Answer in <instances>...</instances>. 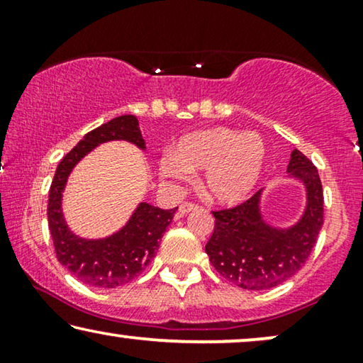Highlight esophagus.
<instances>
[{
    "mask_svg": "<svg viewBox=\"0 0 363 363\" xmlns=\"http://www.w3.org/2000/svg\"><path fill=\"white\" fill-rule=\"evenodd\" d=\"M193 210H198V205H195V203H183V205H180V210H178V216H185L186 213H190Z\"/></svg>",
    "mask_w": 363,
    "mask_h": 363,
    "instance_id": "obj_1",
    "label": "esophagus"
}]
</instances>
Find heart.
<instances>
[{
  "instance_id": "1",
  "label": "heart",
  "mask_w": 363,
  "mask_h": 363,
  "mask_svg": "<svg viewBox=\"0 0 363 363\" xmlns=\"http://www.w3.org/2000/svg\"><path fill=\"white\" fill-rule=\"evenodd\" d=\"M266 143L257 133L230 127L201 128L183 135L158 163L165 178L186 182L203 172V190L220 205H236L255 190L266 163Z\"/></svg>"
}]
</instances>
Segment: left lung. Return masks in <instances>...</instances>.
Instances as JSON below:
<instances>
[{
  "label": "left lung",
  "mask_w": 363,
  "mask_h": 363,
  "mask_svg": "<svg viewBox=\"0 0 363 363\" xmlns=\"http://www.w3.org/2000/svg\"><path fill=\"white\" fill-rule=\"evenodd\" d=\"M287 173L304 183L307 193L306 210L296 225L276 228L262 218V190L235 208L213 211L215 231L205 251L213 267L241 289L264 291L291 279L309 259L324 225L317 168L304 153L292 150Z\"/></svg>",
  "instance_id": "left-lung-1"
}]
</instances>
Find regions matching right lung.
Wrapping results in <instances>:
<instances>
[{
    "label": "right lung",
    "mask_w": 363,
    "mask_h": 363,
    "mask_svg": "<svg viewBox=\"0 0 363 363\" xmlns=\"http://www.w3.org/2000/svg\"><path fill=\"white\" fill-rule=\"evenodd\" d=\"M127 140L145 150L135 116H121L84 135L81 142L59 162L48 203L49 231L56 257L74 277L87 286L112 289L135 279L153 259L160 240L177 208L162 210L140 203L121 231L102 240H84L74 235L62 215V191L72 168L101 143Z\"/></svg>",
    "instance_id": "1"
}]
</instances>
